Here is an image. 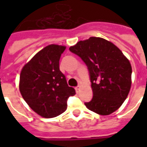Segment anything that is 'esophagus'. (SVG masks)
I'll list each match as a JSON object with an SVG mask.
<instances>
[{"label":"esophagus","mask_w":147,"mask_h":147,"mask_svg":"<svg viewBox=\"0 0 147 147\" xmlns=\"http://www.w3.org/2000/svg\"><path fill=\"white\" fill-rule=\"evenodd\" d=\"M79 89H80V86H79V85H78V86H77V87H76V93H78V92H79Z\"/></svg>","instance_id":"esophagus-1"}]
</instances>
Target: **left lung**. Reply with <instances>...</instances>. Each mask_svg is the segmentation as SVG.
<instances>
[{
    "label": "left lung",
    "instance_id": "1",
    "mask_svg": "<svg viewBox=\"0 0 147 147\" xmlns=\"http://www.w3.org/2000/svg\"><path fill=\"white\" fill-rule=\"evenodd\" d=\"M69 50L82 59L89 71L93 98L85 106L100 115L117 111L131 87L129 60L115 45L100 37L79 41Z\"/></svg>",
    "mask_w": 147,
    "mask_h": 147
}]
</instances>
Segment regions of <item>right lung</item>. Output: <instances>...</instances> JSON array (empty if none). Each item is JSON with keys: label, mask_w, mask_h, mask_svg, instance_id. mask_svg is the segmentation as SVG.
<instances>
[{"label": "right lung", "mask_w": 147, "mask_h": 147, "mask_svg": "<svg viewBox=\"0 0 147 147\" xmlns=\"http://www.w3.org/2000/svg\"><path fill=\"white\" fill-rule=\"evenodd\" d=\"M65 47L49 45L40 50L22 69L20 92L33 111L52 118L66 110L67 100L76 94L59 70V59Z\"/></svg>", "instance_id": "add662e5"}]
</instances>
